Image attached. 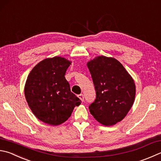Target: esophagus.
I'll return each mask as SVG.
<instances>
[{
	"label": "esophagus",
	"instance_id": "34e87169",
	"mask_svg": "<svg viewBox=\"0 0 161 161\" xmlns=\"http://www.w3.org/2000/svg\"><path fill=\"white\" fill-rule=\"evenodd\" d=\"M78 98H79L82 102L84 101V96H83V94H80V95H78Z\"/></svg>",
	"mask_w": 161,
	"mask_h": 161
}]
</instances>
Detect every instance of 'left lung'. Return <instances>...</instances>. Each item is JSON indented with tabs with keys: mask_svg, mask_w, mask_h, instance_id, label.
Returning <instances> with one entry per match:
<instances>
[{
	"mask_svg": "<svg viewBox=\"0 0 161 161\" xmlns=\"http://www.w3.org/2000/svg\"><path fill=\"white\" fill-rule=\"evenodd\" d=\"M96 91L90 114L102 125H114L126 116L134 103L135 84L117 59L97 57L87 64Z\"/></svg>",
	"mask_w": 161,
	"mask_h": 161,
	"instance_id": "left-lung-1",
	"label": "left lung"
}]
</instances>
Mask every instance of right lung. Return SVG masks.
Returning <instances> with one entry per match:
<instances>
[{"mask_svg":"<svg viewBox=\"0 0 161 161\" xmlns=\"http://www.w3.org/2000/svg\"><path fill=\"white\" fill-rule=\"evenodd\" d=\"M70 64L64 57L45 59L27 77L24 87L26 102L33 114L45 123L58 125L64 123L74 107L80 104L64 76Z\"/></svg>","mask_w":161,"mask_h":161,"instance_id":"1","label":"right lung"}]
</instances>
